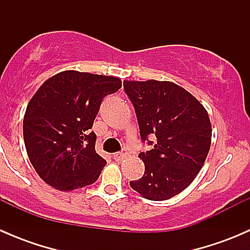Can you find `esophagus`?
Masks as SVG:
<instances>
[{"instance_id":"1","label":"esophagus","mask_w":250,"mask_h":250,"mask_svg":"<svg viewBox=\"0 0 250 250\" xmlns=\"http://www.w3.org/2000/svg\"><path fill=\"white\" fill-rule=\"evenodd\" d=\"M127 156H128L127 150H123V151H121V152L113 153V160L117 161V162H120V161L125 160V158L127 157Z\"/></svg>"}]
</instances>
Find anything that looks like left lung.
<instances>
[{
  "label": "left lung",
  "instance_id": "left-lung-1",
  "mask_svg": "<svg viewBox=\"0 0 250 250\" xmlns=\"http://www.w3.org/2000/svg\"><path fill=\"white\" fill-rule=\"evenodd\" d=\"M123 88L134 106L141 140L151 145L139 153L145 173L129 181L130 188L146 200H169L192 183L206 161L211 141L208 112L168 81H125Z\"/></svg>",
  "mask_w": 250,
  "mask_h": 250
}]
</instances>
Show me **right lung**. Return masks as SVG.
<instances>
[{"instance_id":"1","label":"right lung","mask_w":250,"mask_h":250,"mask_svg":"<svg viewBox=\"0 0 250 250\" xmlns=\"http://www.w3.org/2000/svg\"><path fill=\"white\" fill-rule=\"evenodd\" d=\"M122 87L120 78L62 71L48 78L30 100L22 133L40 178L60 191L97 181L106 161L95 151L93 122L103 99Z\"/></svg>"}]
</instances>
